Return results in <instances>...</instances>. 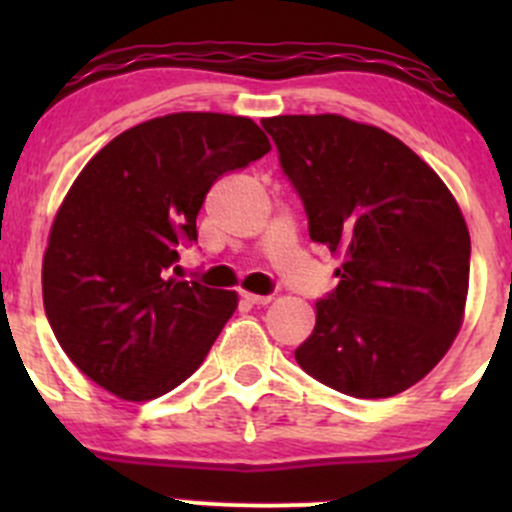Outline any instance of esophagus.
Returning <instances> with one entry per match:
<instances>
[{"label":"esophagus","instance_id":"34e87169","mask_svg":"<svg viewBox=\"0 0 512 512\" xmlns=\"http://www.w3.org/2000/svg\"><path fill=\"white\" fill-rule=\"evenodd\" d=\"M240 297L250 304H270V294H252V292H240Z\"/></svg>","mask_w":512,"mask_h":512}]
</instances>
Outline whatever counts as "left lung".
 <instances>
[{
    "mask_svg": "<svg viewBox=\"0 0 512 512\" xmlns=\"http://www.w3.org/2000/svg\"><path fill=\"white\" fill-rule=\"evenodd\" d=\"M262 128L307 213L309 237L342 257L297 364L356 399L421 381L463 322L471 272L466 220L409 146L344 116H275Z\"/></svg>",
    "mask_w": 512,
    "mask_h": 512,
    "instance_id": "obj_1",
    "label": "left lung"
}]
</instances>
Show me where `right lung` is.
I'll list each match as a JSON object with an SVG mask.
<instances>
[{
    "label": "right lung",
    "instance_id": "right-lung-1",
    "mask_svg": "<svg viewBox=\"0 0 512 512\" xmlns=\"http://www.w3.org/2000/svg\"><path fill=\"white\" fill-rule=\"evenodd\" d=\"M270 151L255 121L170 113L86 163L44 255V312L66 356L111 394L148 401L205 361L237 294L175 280L208 190Z\"/></svg>",
    "mask_w": 512,
    "mask_h": 512
}]
</instances>
